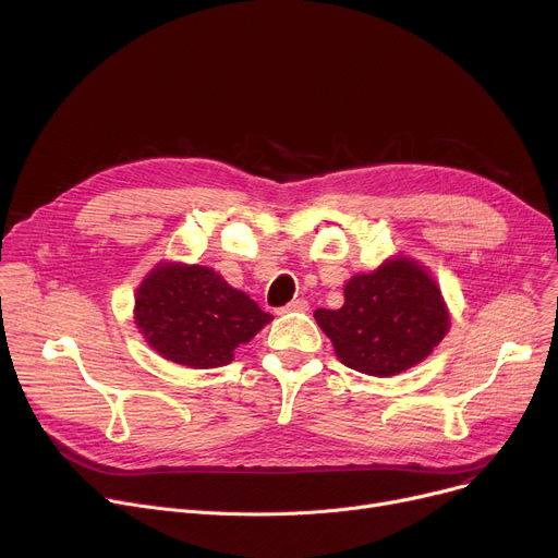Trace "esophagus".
Returning a JSON list of instances; mask_svg holds the SVG:
<instances>
[{"mask_svg": "<svg viewBox=\"0 0 558 558\" xmlns=\"http://www.w3.org/2000/svg\"><path fill=\"white\" fill-rule=\"evenodd\" d=\"M282 312H310V303L305 299H294Z\"/></svg>", "mask_w": 558, "mask_h": 558, "instance_id": "34e87169", "label": "esophagus"}]
</instances>
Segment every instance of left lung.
<instances>
[{
  "label": "left lung",
  "mask_w": 558,
  "mask_h": 558,
  "mask_svg": "<svg viewBox=\"0 0 558 558\" xmlns=\"http://www.w3.org/2000/svg\"><path fill=\"white\" fill-rule=\"evenodd\" d=\"M341 310L314 318L348 368L389 377L423 362L448 332L450 316L436 282L407 257L385 262L343 289Z\"/></svg>",
  "instance_id": "obj_1"
}]
</instances>
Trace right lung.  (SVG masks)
Here are the masks:
<instances>
[{
	"mask_svg": "<svg viewBox=\"0 0 558 558\" xmlns=\"http://www.w3.org/2000/svg\"><path fill=\"white\" fill-rule=\"evenodd\" d=\"M271 314L208 267L160 264L140 284L135 324L165 360L190 368L232 362Z\"/></svg>",
	"mask_w": 558,
	"mask_h": 558,
	"instance_id": "right-lung-1",
	"label": "right lung"
}]
</instances>
